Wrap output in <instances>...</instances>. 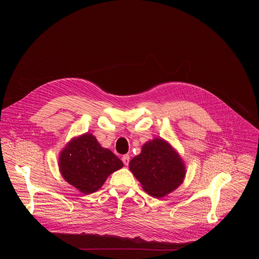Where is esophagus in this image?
Returning a JSON list of instances; mask_svg holds the SVG:
<instances>
[{"label": "esophagus", "instance_id": "obj_1", "mask_svg": "<svg viewBox=\"0 0 259 259\" xmlns=\"http://www.w3.org/2000/svg\"><path fill=\"white\" fill-rule=\"evenodd\" d=\"M122 161H123V163H124V165H126V166H128V164H129V162H130V157H129V155H124L123 157H122Z\"/></svg>", "mask_w": 259, "mask_h": 259}]
</instances>
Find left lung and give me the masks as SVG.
<instances>
[{
  "mask_svg": "<svg viewBox=\"0 0 259 259\" xmlns=\"http://www.w3.org/2000/svg\"><path fill=\"white\" fill-rule=\"evenodd\" d=\"M129 169L142 189L155 198L176 190L186 176V166L178 153L162 138L143 144L141 153L129 163Z\"/></svg>",
  "mask_w": 259,
  "mask_h": 259,
  "instance_id": "8db88e82",
  "label": "left lung"
}]
</instances>
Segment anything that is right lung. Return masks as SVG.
<instances>
[{
	"label": "right lung",
	"mask_w": 259,
	"mask_h": 259,
	"mask_svg": "<svg viewBox=\"0 0 259 259\" xmlns=\"http://www.w3.org/2000/svg\"><path fill=\"white\" fill-rule=\"evenodd\" d=\"M58 166L65 181L89 195L99 190L110 174L123 167V163L102 147L95 136L85 133L65 145L60 152Z\"/></svg>",
	"instance_id": "right-lung-1"
}]
</instances>
